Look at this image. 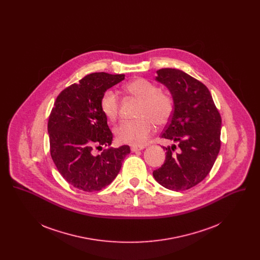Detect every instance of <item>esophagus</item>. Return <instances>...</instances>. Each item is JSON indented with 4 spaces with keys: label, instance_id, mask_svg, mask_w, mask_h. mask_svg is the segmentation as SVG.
I'll return each instance as SVG.
<instances>
[{
    "label": "esophagus",
    "instance_id": "obj_1",
    "mask_svg": "<svg viewBox=\"0 0 260 260\" xmlns=\"http://www.w3.org/2000/svg\"><path fill=\"white\" fill-rule=\"evenodd\" d=\"M143 148H144L143 146H132L131 150H132L133 152H136V151H140V150H142Z\"/></svg>",
    "mask_w": 260,
    "mask_h": 260
}]
</instances>
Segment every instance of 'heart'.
<instances>
[{"instance_id": "1", "label": "heart", "mask_w": 260, "mask_h": 260, "mask_svg": "<svg viewBox=\"0 0 260 260\" xmlns=\"http://www.w3.org/2000/svg\"><path fill=\"white\" fill-rule=\"evenodd\" d=\"M124 91L140 101L134 121H124L115 128L116 139L120 143L135 146L143 145L157 125L168 124L174 111V101L171 94L160 89L154 83L145 79H136L124 86ZM100 110L111 122L119 115L120 100L114 89H106L99 102Z\"/></svg>"}]
</instances>
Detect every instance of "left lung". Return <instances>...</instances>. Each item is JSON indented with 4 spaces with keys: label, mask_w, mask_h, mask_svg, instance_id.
<instances>
[{
    "label": "left lung",
    "mask_w": 260,
    "mask_h": 260,
    "mask_svg": "<svg viewBox=\"0 0 260 260\" xmlns=\"http://www.w3.org/2000/svg\"><path fill=\"white\" fill-rule=\"evenodd\" d=\"M156 80L173 95L174 111L161 138L174 142L166 150V160L153 172L167 189L184 191L210 173L220 150L221 117L209 88L190 75L172 68L157 71Z\"/></svg>",
    "instance_id": "obj_1"
}]
</instances>
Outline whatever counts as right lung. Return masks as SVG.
Wrapping results in <instances>:
<instances>
[{"label": "right lung", "instance_id": "add662e5", "mask_svg": "<svg viewBox=\"0 0 260 260\" xmlns=\"http://www.w3.org/2000/svg\"><path fill=\"white\" fill-rule=\"evenodd\" d=\"M124 78L104 72L87 75L64 88L53 104L48 122L50 156L62 177L79 190L93 192L109 185L131 153L127 145L98 156L92 153L111 145L113 135L99 102L106 89Z\"/></svg>", "mask_w": 260, "mask_h": 260}]
</instances>
